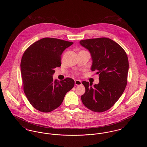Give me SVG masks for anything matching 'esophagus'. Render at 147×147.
Here are the masks:
<instances>
[{"label": "esophagus", "instance_id": "esophagus-1", "mask_svg": "<svg viewBox=\"0 0 147 147\" xmlns=\"http://www.w3.org/2000/svg\"><path fill=\"white\" fill-rule=\"evenodd\" d=\"M75 84L76 85H80L82 84V82L80 80H76L75 81Z\"/></svg>", "mask_w": 147, "mask_h": 147}]
</instances>
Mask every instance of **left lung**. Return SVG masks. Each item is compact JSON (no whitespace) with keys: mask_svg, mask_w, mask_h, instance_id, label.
<instances>
[{"mask_svg":"<svg viewBox=\"0 0 147 147\" xmlns=\"http://www.w3.org/2000/svg\"><path fill=\"white\" fill-rule=\"evenodd\" d=\"M88 49L92 59L91 70L99 74V83L83 81L85 92L81 97L84 106L96 112L112 107L126 88L129 68L126 52L117 43L106 37L80 41Z\"/></svg>","mask_w":147,"mask_h":147,"instance_id":"1","label":"left lung"}]
</instances>
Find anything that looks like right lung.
Segmentation results:
<instances>
[{"label":"right lung","mask_w":147,"mask_h":147,"mask_svg":"<svg viewBox=\"0 0 147 147\" xmlns=\"http://www.w3.org/2000/svg\"><path fill=\"white\" fill-rule=\"evenodd\" d=\"M73 42L46 37L29 46L21 58V74L25 94L37 110L49 112L62 104L65 94L74 86V80L66 78L60 82L52 75L61 65L64 50Z\"/></svg>","instance_id":"1"}]
</instances>
